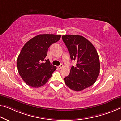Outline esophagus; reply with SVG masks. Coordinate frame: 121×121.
Wrapping results in <instances>:
<instances>
[{
	"label": "esophagus",
	"instance_id": "34e87169",
	"mask_svg": "<svg viewBox=\"0 0 121 121\" xmlns=\"http://www.w3.org/2000/svg\"><path fill=\"white\" fill-rule=\"evenodd\" d=\"M63 67V65L62 64H61L60 65L58 66V69H62Z\"/></svg>",
	"mask_w": 121,
	"mask_h": 121
}]
</instances>
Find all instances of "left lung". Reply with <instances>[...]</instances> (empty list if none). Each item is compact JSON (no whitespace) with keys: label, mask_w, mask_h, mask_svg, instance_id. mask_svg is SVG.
<instances>
[{"label":"left lung","mask_w":121,"mask_h":121,"mask_svg":"<svg viewBox=\"0 0 121 121\" xmlns=\"http://www.w3.org/2000/svg\"><path fill=\"white\" fill-rule=\"evenodd\" d=\"M62 39L68 48L71 60L77 61L70 74L64 78L70 89L79 91L95 83L99 73L100 63L95 48L84 37L64 35Z\"/></svg>","instance_id":"8db88e82"}]
</instances>
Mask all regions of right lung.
<instances>
[{"label":"right lung","mask_w":121,"mask_h":121,"mask_svg":"<svg viewBox=\"0 0 121 121\" xmlns=\"http://www.w3.org/2000/svg\"><path fill=\"white\" fill-rule=\"evenodd\" d=\"M61 35L43 34L35 36L25 43L17 61L18 71L27 85L32 88L43 86L57 67L46 59L50 46L60 39Z\"/></svg>","instance_id":"1"}]
</instances>
